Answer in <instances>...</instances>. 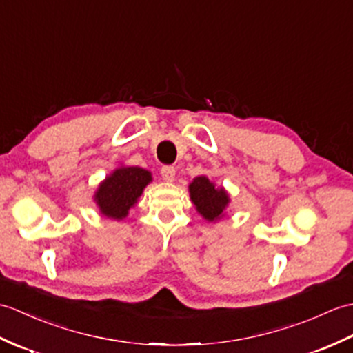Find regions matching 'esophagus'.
<instances>
[{"mask_svg":"<svg viewBox=\"0 0 353 353\" xmlns=\"http://www.w3.org/2000/svg\"><path fill=\"white\" fill-rule=\"evenodd\" d=\"M161 174H162V179L165 180V182H174V177H176V168L174 167H162L161 170Z\"/></svg>","mask_w":353,"mask_h":353,"instance_id":"34e87169","label":"esophagus"}]
</instances>
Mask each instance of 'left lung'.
<instances>
[{
    "label": "left lung",
    "instance_id": "1",
    "mask_svg": "<svg viewBox=\"0 0 353 353\" xmlns=\"http://www.w3.org/2000/svg\"><path fill=\"white\" fill-rule=\"evenodd\" d=\"M188 190L195 210L209 223H218L225 216V210L230 204V194L225 188L216 186L208 176H199L192 180Z\"/></svg>",
    "mask_w": 353,
    "mask_h": 353
}]
</instances>
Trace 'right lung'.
I'll return each mask as SVG.
<instances>
[{"instance_id": "obj_1", "label": "right lung", "mask_w": 353, "mask_h": 353, "mask_svg": "<svg viewBox=\"0 0 353 353\" xmlns=\"http://www.w3.org/2000/svg\"><path fill=\"white\" fill-rule=\"evenodd\" d=\"M152 180L150 171L139 167L120 165L112 170L93 195L101 215L114 221L125 219Z\"/></svg>"}]
</instances>
